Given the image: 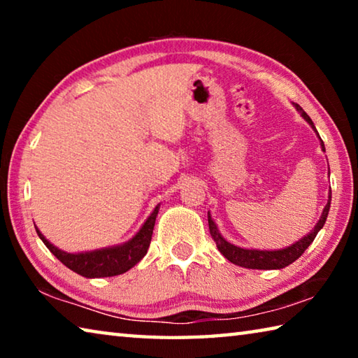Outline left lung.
<instances>
[{"mask_svg":"<svg viewBox=\"0 0 358 358\" xmlns=\"http://www.w3.org/2000/svg\"><path fill=\"white\" fill-rule=\"evenodd\" d=\"M294 107L296 108V112L301 115V118L311 126L314 132H316L320 141V148H322V151H325L324 142L322 138H320L319 132L316 131V126H314L313 120L308 117L306 112L303 110L299 104H294ZM329 177H330V172H329ZM330 202H331V189L329 191V201H327V205L322 210V215H320L314 229L310 230V234H306L305 237L296 240L292 245H289L286 248H280V250H254V248H241L234 243H229V241L221 235L220 229H217L216 222L213 221V217H211L208 211L210 234L216 241L217 250H220V252L229 260V262H232L238 266H245V268H252V270H281L284 266L295 262V260L306 251V248L313 243L314 238H316V235L319 234V230L324 227L327 216H329Z\"/></svg>","mask_w":358,"mask_h":358,"instance_id":"8db88e82","label":"left lung"}]
</instances>
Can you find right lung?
<instances>
[{
  "label": "right lung",
  "mask_w": 358,
  "mask_h": 358,
  "mask_svg": "<svg viewBox=\"0 0 358 358\" xmlns=\"http://www.w3.org/2000/svg\"><path fill=\"white\" fill-rule=\"evenodd\" d=\"M159 207L161 203H157L155 210L150 213V216L145 220L141 229L137 230L134 237L129 238L128 241L93 251L68 252L59 250V248L50 243V241L44 237V234L41 232L38 226L34 227L36 232L39 235V238L44 241V245L50 250L53 256H55L59 262H63L68 268L76 271L77 275H80L83 278L117 276L131 270L132 266L137 262H141L145 254H147Z\"/></svg>",
  "instance_id": "obj_1"
}]
</instances>
